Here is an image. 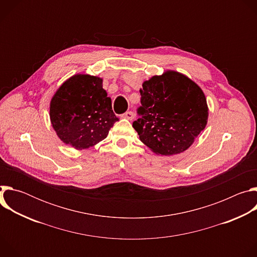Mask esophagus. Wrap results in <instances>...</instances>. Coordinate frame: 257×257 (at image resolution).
<instances>
[{
    "label": "esophagus",
    "mask_w": 257,
    "mask_h": 257,
    "mask_svg": "<svg viewBox=\"0 0 257 257\" xmlns=\"http://www.w3.org/2000/svg\"><path fill=\"white\" fill-rule=\"evenodd\" d=\"M122 118H124V119H127V120H132L133 118H134V114L132 113V112H126L125 114H123L122 115Z\"/></svg>",
    "instance_id": "34e87169"
}]
</instances>
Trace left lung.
I'll use <instances>...</instances> for the list:
<instances>
[{
	"label": "left lung",
	"mask_w": 257,
	"mask_h": 257,
	"mask_svg": "<svg viewBox=\"0 0 257 257\" xmlns=\"http://www.w3.org/2000/svg\"><path fill=\"white\" fill-rule=\"evenodd\" d=\"M141 117L132 126L140 140L159 156L187 151L205 128L208 106L203 90L186 75L166 70L140 88Z\"/></svg>",
	"instance_id": "8db88e82"
}]
</instances>
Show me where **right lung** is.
<instances>
[{"label":"right lung","mask_w":257,"mask_h":257,"mask_svg":"<svg viewBox=\"0 0 257 257\" xmlns=\"http://www.w3.org/2000/svg\"><path fill=\"white\" fill-rule=\"evenodd\" d=\"M50 120L65 144L82 151L103 140L118 118L112 109V98L102 88V78L78 73L54 93Z\"/></svg>","instance_id":"1"}]
</instances>
